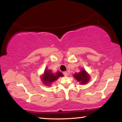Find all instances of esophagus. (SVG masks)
<instances>
[{"label": "esophagus", "instance_id": "obj_1", "mask_svg": "<svg viewBox=\"0 0 122 122\" xmlns=\"http://www.w3.org/2000/svg\"><path fill=\"white\" fill-rule=\"evenodd\" d=\"M63 73V74H64V76H68V73H67V72H66V71H64V72Z\"/></svg>", "mask_w": 122, "mask_h": 122}]
</instances>
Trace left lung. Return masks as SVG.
I'll use <instances>...</instances> for the list:
<instances>
[{"instance_id": "8db88e82", "label": "left lung", "mask_w": 122, "mask_h": 122, "mask_svg": "<svg viewBox=\"0 0 122 122\" xmlns=\"http://www.w3.org/2000/svg\"><path fill=\"white\" fill-rule=\"evenodd\" d=\"M73 77L81 84H86L91 79V76L84 69H81V71L79 73L73 74Z\"/></svg>"}]
</instances>
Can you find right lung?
I'll use <instances>...</instances> for the list:
<instances>
[{
	"label": "right lung",
	"instance_id": "obj_1",
	"mask_svg": "<svg viewBox=\"0 0 122 122\" xmlns=\"http://www.w3.org/2000/svg\"><path fill=\"white\" fill-rule=\"evenodd\" d=\"M63 76H64V75L61 71H58L56 73H53L51 70L46 69L44 74L41 76V80L44 85L46 86H51L53 82Z\"/></svg>",
	"mask_w": 122,
	"mask_h": 122
}]
</instances>
